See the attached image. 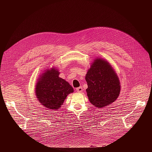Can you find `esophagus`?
Here are the masks:
<instances>
[{"label": "esophagus", "instance_id": "34e87169", "mask_svg": "<svg viewBox=\"0 0 152 152\" xmlns=\"http://www.w3.org/2000/svg\"><path fill=\"white\" fill-rule=\"evenodd\" d=\"M83 88L82 87H79L77 88H76V91L78 92H83Z\"/></svg>", "mask_w": 152, "mask_h": 152}]
</instances>
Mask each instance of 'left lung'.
<instances>
[{
	"instance_id": "8db88e82",
	"label": "left lung",
	"mask_w": 152,
	"mask_h": 152,
	"mask_svg": "<svg viewBox=\"0 0 152 152\" xmlns=\"http://www.w3.org/2000/svg\"><path fill=\"white\" fill-rule=\"evenodd\" d=\"M86 81L87 97L92 104L102 108L110 105L120 92L119 78L110 64L102 58L94 60L87 71Z\"/></svg>"
}]
</instances>
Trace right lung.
Wrapping results in <instances>:
<instances>
[{"mask_svg":"<svg viewBox=\"0 0 152 152\" xmlns=\"http://www.w3.org/2000/svg\"><path fill=\"white\" fill-rule=\"evenodd\" d=\"M59 73L57 69L47 70L39 79L36 86L38 100L42 105L49 110L58 109L67 95L73 92L71 86L58 76Z\"/></svg>","mask_w":152,"mask_h":152,"instance_id":"1","label":"right lung"}]
</instances>
